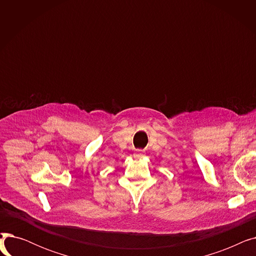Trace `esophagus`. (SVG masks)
I'll list each match as a JSON object with an SVG mask.
<instances>
[{
  "label": "esophagus",
  "mask_w": 256,
  "mask_h": 256,
  "mask_svg": "<svg viewBox=\"0 0 256 256\" xmlns=\"http://www.w3.org/2000/svg\"><path fill=\"white\" fill-rule=\"evenodd\" d=\"M145 156L144 152L143 150H136V152L134 154V156L137 158H143Z\"/></svg>",
  "instance_id": "34e87169"
}]
</instances>
